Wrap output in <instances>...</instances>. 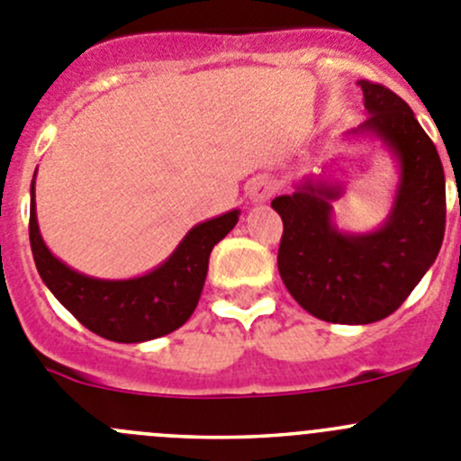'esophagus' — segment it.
<instances>
[{"mask_svg":"<svg viewBox=\"0 0 461 461\" xmlns=\"http://www.w3.org/2000/svg\"><path fill=\"white\" fill-rule=\"evenodd\" d=\"M273 193H275V182L270 177H266V175L255 177L250 182V186H248V197H250V202H255V204L266 202Z\"/></svg>","mask_w":461,"mask_h":461,"instance_id":"1","label":"esophagus"}]
</instances>
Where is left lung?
I'll use <instances>...</instances> for the list:
<instances>
[{
  "label": "left lung",
  "instance_id": "obj_1",
  "mask_svg": "<svg viewBox=\"0 0 461 461\" xmlns=\"http://www.w3.org/2000/svg\"><path fill=\"white\" fill-rule=\"evenodd\" d=\"M368 118L350 136L377 139L398 163V188L377 230L352 234L334 225L343 186L303 179L270 204L282 216L277 268L284 286L312 316L368 325L393 313L441 250L446 177L437 148L405 100L359 79Z\"/></svg>",
  "mask_w": 461,
  "mask_h": 461
}]
</instances>
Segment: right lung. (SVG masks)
Here are the masks:
<instances>
[{
	"label": "right lung",
	"mask_w": 461,
	"mask_h": 461,
	"mask_svg": "<svg viewBox=\"0 0 461 461\" xmlns=\"http://www.w3.org/2000/svg\"><path fill=\"white\" fill-rule=\"evenodd\" d=\"M33 197L32 182L29 240L41 279L84 328L115 343L152 341L182 328L204 289L213 245L234 230L240 216L239 209H231L195 225L163 264L140 277L100 279L72 270L51 255L41 236Z\"/></svg>",
	"instance_id": "obj_1"
}]
</instances>
